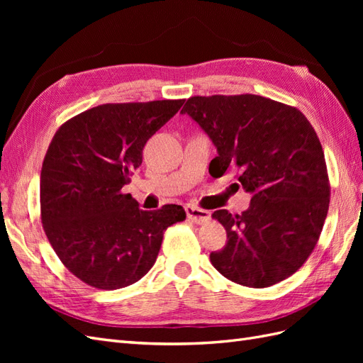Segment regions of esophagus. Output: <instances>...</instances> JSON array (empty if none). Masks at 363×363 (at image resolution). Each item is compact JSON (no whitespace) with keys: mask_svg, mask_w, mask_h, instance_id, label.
I'll return each instance as SVG.
<instances>
[{"mask_svg":"<svg viewBox=\"0 0 363 363\" xmlns=\"http://www.w3.org/2000/svg\"><path fill=\"white\" fill-rule=\"evenodd\" d=\"M184 211H186V215H188V218L195 224H203V223H207L208 219H211V212L206 211V208H200L196 206L188 204L184 207Z\"/></svg>","mask_w":363,"mask_h":363,"instance_id":"obj_1","label":"esophagus"}]
</instances>
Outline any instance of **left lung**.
Returning a JSON list of instances; mask_svg holds the SVG:
<instances>
[{
  "label": "left lung",
  "instance_id": "obj_1",
  "mask_svg": "<svg viewBox=\"0 0 363 363\" xmlns=\"http://www.w3.org/2000/svg\"><path fill=\"white\" fill-rule=\"evenodd\" d=\"M212 139L218 156L208 172L238 171L252 194L248 211L213 212L227 244L211 252L228 280L268 288L298 271L320 239L330 203L321 142L294 106L260 95L191 96L182 108Z\"/></svg>",
  "mask_w": 363,
  "mask_h": 363
}]
</instances>
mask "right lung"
Listing matches in <instances>:
<instances>
[{
    "label": "right lung",
    "mask_w": 363,
    "mask_h": 363,
    "mask_svg": "<svg viewBox=\"0 0 363 363\" xmlns=\"http://www.w3.org/2000/svg\"><path fill=\"white\" fill-rule=\"evenodd\" d=\"M184 100L101 104L63 123L40 171V219L57 257L77 279L113 291L155 265L163 233L186 218L182 206L142 211L123 194L147 140Z\"/></svg>",
    "instance_id": "add662e5"
}]
</instances>
